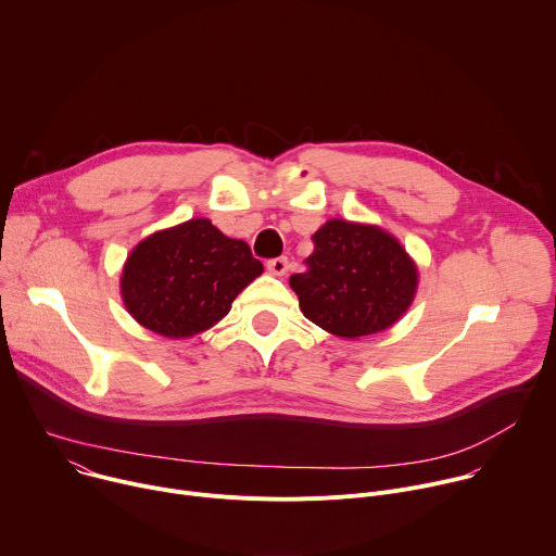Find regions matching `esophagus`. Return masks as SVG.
Returning a JSON list of instances; mask_svg holds the SVG:
<instances>
[{"label": "esophagus", "mask_w": 556, "mask_h": 556, "mask_svg": "<svg viewBox=\"0 0 556 556\" xmlns=\"http://www.w3.org/2000/svg\"><path fill=\"white\" fill-rule=\"evenodd\" d=\"M266 268H268L270 275L283 277L288 273V268H290V262H288V257H275V260L266 262Z\"/></svg>", "instance_id": "obj_1"}]
</instances>
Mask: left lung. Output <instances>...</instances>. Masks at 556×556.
Masks as SVG:
<instances>
[{
  "mask_svg": "<svg viewBox=\"0 0 556 556\" xmlns=\"http://www.w3.org/2000/svg\"><path fill=\"white\" fill-rule=\"evenodd\" d=\"M305 273L290 277L305 319L341 339L391 328L414 301L418 268L378 226L328 219L312 235Z\"/></svg>",
  "mask_w": 556,
  "mask_h": 556,
  "instance_id": "obj_1",
  "label": "left lung"
}]
</instances>
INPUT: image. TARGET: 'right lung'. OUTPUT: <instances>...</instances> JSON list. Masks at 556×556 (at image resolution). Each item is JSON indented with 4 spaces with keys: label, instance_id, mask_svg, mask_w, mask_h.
<instances>
[{
    "label": "right lung",
    "instance_id": "add662e5",
    "mask_svg": "<svg viewBox=\"0 0 556 556\" xmlns=\"http://www.w3.org/2000/svg\"><path fill=\"white\" fill-rule=\"evenodd\" d=\"M264 273L251 247L206 217L157 230L125 262L121 294L134 319L167 339L195 337L230 312L235 296Z\"/></svg>",
    "mask_w": 556,
    "mask_h": 556
}]
</instances>
